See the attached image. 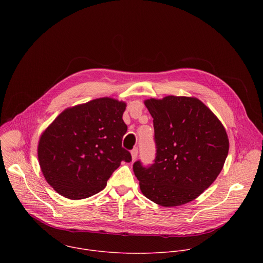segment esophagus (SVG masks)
<instances>
[{"label": "esophagus", "mask_w": 263, "mask_h": 263, "mask_svg": "<svg viewBox=\"0 0 263 263\" xmlns=\"http://www.w3.org/2000/svg\"><path fill=\"white\" fill-rule=\"evenodd\" d=\"M131 155H132V161H135L136 158H137V155H138V148L135 147L133 148L131 151Z\"/></svg>", "instance_id": "1"}]
</instances>
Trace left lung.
<instances>
[{"instance_id":"obj_1","label":"left lung","mask_w":263,"mask_h":263,"mask_svg":"<svg viewBox=\"0 0 263 263\" xmlns=\"http://www.w3.org/2000/svg\"><path fill=\"white\" fill-rule=\"evenodd\" d=\"M144 104L153 118L156 154L152 164H133L140 191L160 206L189 203L220 173L229 151L226 130L196 98L168 96Z\"/></svg>"}]
</instances>
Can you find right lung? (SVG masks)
<instances>
[{
	"label": "right lung",
	"instance_id": "1",
	"mask_svg": "<svg viewBox=\"0 0 263 263\" xmlns=\"http://www.w3.org/2000/svg\"><path fill=\"white\" fill-rule=\"evenodd\" d=\"M125 109L114 99L92 100L64 110L43 133L40 165L58 194L71 200L91 197L105 189L122 161H132L122 146Z\"/></svg>",
	"mask_w": 263,
	"mask_h": 263
}]
</instances>
